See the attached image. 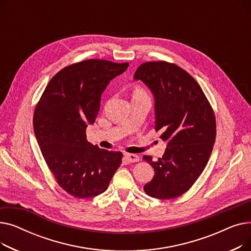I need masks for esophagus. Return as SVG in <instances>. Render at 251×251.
<instances>
[{
  "label": "esophagus",
  "instance_id": "34e87169",
  "mask_svg": "<svg viewBox=\"0 0 251 251\" xmlns=\"http://www.w3.org/2000/svg\"><path fill=\"white\" fill-rule=\"evenodd\" d=\"M125 159L130 163H135L139 161V156L134 153H124Z\"/></svg>",
  "mask_w": 251,
  "mask_h": 251
}]
</instances>
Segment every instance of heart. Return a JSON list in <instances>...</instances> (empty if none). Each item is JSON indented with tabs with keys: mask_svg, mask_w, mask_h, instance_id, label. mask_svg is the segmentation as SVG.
<instances>
[{
	"mask_svg": "<svg viewBox=\"0 0 251 251\" xmlns=\"http://www.w3.org/2000/svg\"><path fill=\"white\" fill-rule=\"evenodd\" d=\"M135 95H144V94H143V91L140 88H136L135 91H134V96Z\"/></svg>",
	"mask_w": 251,
	"mask_h": 251,
	"instance_id": "heart-1",
	"label": "heart"
}]
</instances>
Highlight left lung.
Returning a JSON list of instances; mask_svg holds the SVG:
<instances>
[{
  "instance_id": "1",
  "label": "left lung",
  "mask_w": 251,
  "mask_h": 251,
  "mask_svg": "<svg viewBox=\"0 0 251 251\" xmlns=\"http://www.w3.org/2000/svg\"><path fill=\"white\" fill-rule=\"evenodd\" d=\"M134 80L146 84L154 98L155 130L167 142L163 157L153 162L152 180L143 186L154 199L185 193L204 170L216 140V118L200 84L185 70L168 62L140 65Z\"/></svg>"
}]
</instances>
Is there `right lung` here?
Returning <instances> with one entry per match:
<instances>
[{"label":"right lung","instance_id":"add662e5","mask_svg":"<svg viewBox=\"0 0 251 251\" xmlns=\"http://www.w3.org/2000/svg\"><path fill=\"white\" fill-rule=\"evenodd\" d=\"M128 65L91 59L65 67L50 79L34 110L44 159L59 185L77 199L104 192L122 163V152L91 144L85 130L96 121L105 87Z\"/></svg>","mask_w":251,"mask_h":251}]
</instances>
